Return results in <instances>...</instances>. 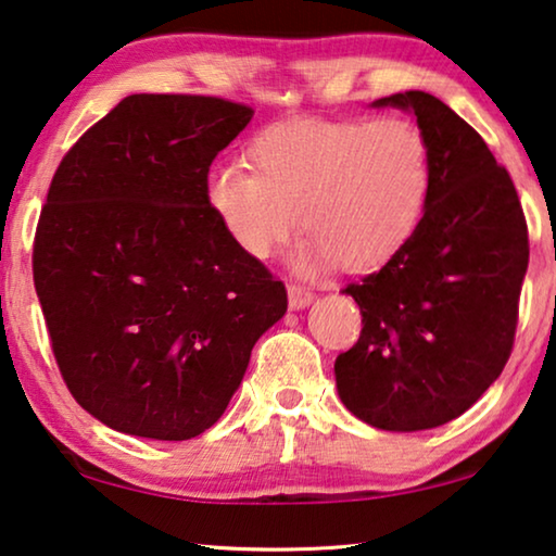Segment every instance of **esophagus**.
Returning a JSON list of instances; mask_svg holds the SVG:
<instances>
[{"label":"esophagus","mask_w":556,"mask_h":556,"mask_svg":"<svg viewBox=\"0 0 556 556\" xmlns=\"http://www.w3.org/2000/svg\"><path fill=\"white\" fill-rule=\"evenodd\" d=\"M313 298L316 295H313V291H308V288H301L295 283L288 286V305H291V311L305 308V305L313 303Z\"/></svg>","instance_id":"esophagus-1"}]
</instances>
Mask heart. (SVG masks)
Returning <instances> with one entry per match:
<instances>
[{
	"instance_id": "heart-1",
	"label": "heart",
	"mask_w": 556,
	"mask_h": 556,
	"mask_svg": "<svg viewBox=\"0 0 556 556\" xmlns=\"http://www.w3.org/2000/svg\"><path fill=\"white\" fill-rule=\"evenodd\" d=\"M251 165L207 175V203L245 255L270 258L301 220L308 232L295 265L371 270L391 261L421 225L433 185L431 144L406 117L301 119L263 130Z\"/></svg>"
}]
</instances>
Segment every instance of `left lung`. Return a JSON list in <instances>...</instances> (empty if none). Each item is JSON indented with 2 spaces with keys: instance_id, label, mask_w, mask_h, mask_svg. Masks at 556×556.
Listing matches in <instances>:
<instances>
[{
  "instance_id": "8db88e82",
  "label": "left lung",
  "mask_w": 556,
  "mask_h": 556,
  "mask_svg": "<svg viewBox=\"0 0 556 556\" xmlns=\"http://www.w3.org/2000/svg\"><path fill=\"white\" fill-rule=\"evenodd\" d=\"M374 108L416 115L433 185L414 238L343 293L358 343L336 358L343 406L383 431H424L477 404L509 361L529 236L517 188L481 135L448 104L408 90Z\"/></svg>"
}]
</instances>
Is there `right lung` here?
Returning <instances> with one entry per match:
<instances>
[{
	"label": "right lung",
	"instance_id": "right-lung-1",
	"mask_svg": "<svg viewBox=\"0 0 556 556\" xmlns=\"http://www.w3.org/2000/svg\"><path fill=\"white\" fill-rule=\"evenodd\" d=\"M245 104L130 94L72 144L31 253L67 389L110 429L185 441L218 421L286 286L228 238L207 203L215 155Z\"/></svg>",
	"mask_w": 556,
	"mask_h": 556
}]
</instances>
